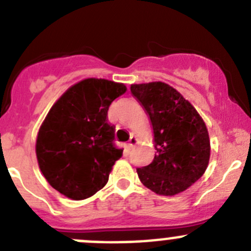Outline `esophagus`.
I'll list each match as a JSON object with an SVG mask.
<instances>
[{"mask_svg": "<svg viewBox=\"0 0 251 251\" xmlns=\"http://www.w3.org/2000/svg\"><path fill=\"white\" fill-rule=\"evenodd\" d=\"M136 144H137V138H136L135 136H132V137L130 138V141H128V148L130 149L135 148Z\"/></svg>", "mask_w": 251, "mask_h": 251, "instance_id": "34e87169", "label": "esophagus"}]
</instances>
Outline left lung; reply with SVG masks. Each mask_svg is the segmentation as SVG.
<instances>
[{
    "mask_svg": "<svg viewBox=\"0 0 251 251\" xmlns=\"http://www.w3.org/2000/svg\"><path fill=\"white\" fill-rule=\"evenodd\" d=\"M131 93L151 119L156 151L149 165L137 169L141 182L159 196L186 191L209 165L204 120L178 91L161 81L133 83Z\"/></svg>",
    "mask_w": 251,
    "mask_h": 251,
    "instance_id": "1",
    "label": "left lung"
}]
</instances>
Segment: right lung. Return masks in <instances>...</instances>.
Masks as SVG:
<instances>
[{
	"label": "right lung",
	"mask_w": 251,
	"mask_h": 251,
	"mask_svg": "<svg viewBox=\"0 0 251 251\" xmlns=\"http://www.w3.org/2000/svg\"><path fill=\"white\" fill-rule=\"evenodd\" d=\"M126 86L105 78H85L52 105L36 138L39 168L48 183L73 201L90 198L107 184L123 149L114 144L108 109Z\"/></svg>",
	"instance_id": "add662e5"
}]
</instances>
